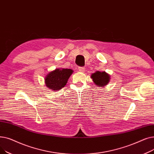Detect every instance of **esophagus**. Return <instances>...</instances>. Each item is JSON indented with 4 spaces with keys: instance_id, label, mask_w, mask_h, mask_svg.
Returning <instances> with one entry per match:
<instances>
[{
    "instance_id": "esophagus-1",
    "label": "esophagus",
    "mask_w": 154,
    "mask_h": 154,
    "mask_svg": "<svg viewBox=\"0 0 154 154\" xmlns=\"http://www.w3.org/2000/svg\"><path fill=\"white\" fill-rule=\"evenodd\" d=\"M79 71H80V72H84V71H85V67H79Z\"/></svg>"
}]
</instances>
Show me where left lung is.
Returning <instances> with one entry per match:
<instances>
[{
	"instance_id": "left-lung-1",
	"label": "left lung",
	"mask_w": 154,
	"mask_h": 154,
	"mask_svg": "<svg viewBox=\"0 0 154 154\" xmlns=\"http://www.w3.org/2000/svg\"><path fill=\"white\" fill-rule=\"evenodd\" d=\"M91 79H92L94 84L99 87H106L109 82L110 76L106 72L97 71L91 75Z\"/></svg>"
}]
</instances>
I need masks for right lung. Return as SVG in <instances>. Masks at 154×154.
Returning <instances> with one entry per match:
<instances>
[{"label":"right lung","mask_w":154,"mask_h":154,"mask_svg":"<svg viewBox=\"0 0 154 154\" xmlns=\"http://www.w3.org/2000/svg\"><path fill=\"white\" fill-rule=\"evenodd\" d=\"M73 72L70 69H56L46 75L44 79L45 85L54 92L59 91L67 84Z\"/></svg>","instance_id":"add662e5"}]
</instances>
